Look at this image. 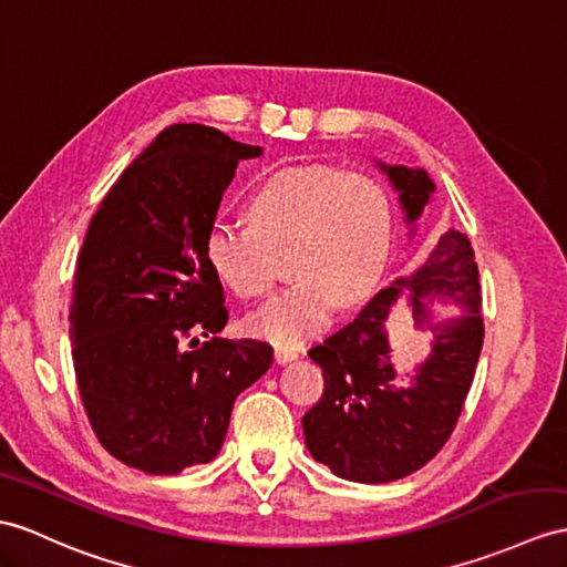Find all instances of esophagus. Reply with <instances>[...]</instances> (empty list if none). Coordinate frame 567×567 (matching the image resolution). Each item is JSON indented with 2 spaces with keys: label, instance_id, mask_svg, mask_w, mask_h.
Listing matches in <instances>:
<instances>
[{
  "label": "esophagus",
  "instance_id": "1",
  "mask_svg": "<svg viewBox=\"0 0 567 567\" xmlns=\"http://www.w3.org/2000/svg\"><path fill=\"white\" fill-rule=\"evenodd\" d=\"M274 358H276V363H279V365H286V363L296 361V358H298V349H291V347H274Z\"/></svg>",
  "mask_w": 567,
  "mask_h": 567
}]
</instances>
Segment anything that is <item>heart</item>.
<instances>
[{"label": "heart", "mask_w": 567, "mask_h": 567, "mask_svg": "<svg viewBox=\"0 0 567 567\" xmlns=\"http://www.w3.org/2000/svg\"><path fill=\"white\" fill-rule=\"evenodd\" d=\"M247 226L218 224L206 236L216 279L243 300L265 298L286 259L293 284L247 320L276 343L315 337L334 306L363 300L388 265L394 206L375 177L329 165L267 177L245 204Z\"/></svg>", "instance_id": "b5f03b06"}]
</instances>
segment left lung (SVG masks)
<instances>
[{
    "mask_svg": "<svg viewBox=\"0 0 567 567\" xmlns=\"http://www.w3.org/2000/svg\"><path fill=\"white\" fill-rule=\"evenodd\" d=\"M399 189L406 220L413 224L431 199L435 185L425 171L406 165H382ZM414 291V319H426L422 296L452 295L467 312L436 328L432 355L411 389H399L389 361L383 320L401 295ZM478 269L472 243L460 230L440 238L431 259L411 276L372 296L355 320L310 349L322 368L324 392L306 416L302 433L317 462L341 478L358 483H388L419 472L445 447L472 390L483 347V317L478 312Z\"/></svg>",
    "mask_w": 567,
    "mask_h": 567,
    "instance_id": "left-lung-1",
    "label": "left lung"
}]
</instances>
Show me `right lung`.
<instances>
[{"instance_id": "right-lung-1", "label": "right lung", "mask_w": 567, "mask_h": 567, "mask_svg": "<svg viewBox=\"0 0 567 567\" xmlns=\"http://www.w3.org/2000/svg\"><path fill=\"white\" fill-rule=\"evenodd\" d=\"M257 156L206 124H171L110 187L79 250L81 404L99 443L144 474L212 462L236 396L271 365L269 343L216 337L228 310L204 252L238 161Z\"/></svg>"}]
</instances>
